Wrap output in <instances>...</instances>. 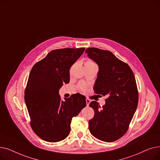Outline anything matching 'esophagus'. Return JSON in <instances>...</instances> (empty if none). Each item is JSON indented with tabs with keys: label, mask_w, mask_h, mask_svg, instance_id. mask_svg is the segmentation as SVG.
Segmentation results:
<instances>
[{
	"label": "esophagus",
	"mask_w": 160,
	"mask_h": 160,
	"mask_svg": "<svg viewBox=\"0 0 160 160\" xmlns=\"http://www.w3.org/2000/svg\"><path fill=\"white\" fill-rule=\"evenodd\" d=\"M86 105H87V106H88L89 105V103L91 102V100L89 98H86Z\"/></svg>",
	"instance_id": "obj_1"
}]
</instances>
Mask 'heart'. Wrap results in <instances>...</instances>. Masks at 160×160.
I'll use <instances>...</instances> for the list:
<instances>
[{
	"mask_svg": "<svg viewBox=\"0 0 160 160\" xmlns=\"http://www.w3.org/2000/svg\"><path fill=\"white\" fill-rule=\"evenodd\" d=\"M86 63H94L91 62V61H87V62L85 63V64H86ZM78 88H79L80 90L82 91H85L86 89V86L85 84H83V83H80V85H79Z\"/></svg>",
	"mask_w": 160,
	"mask_h": 160,
	"instance_id": "1",
	"label": "heart"
}]
</instances>
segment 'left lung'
Masks as SVG:
<instances>
[{
  "label": "left lung",
  "instance_id": "obj_1",
  "mask_svg": "<svg viewBox=\"0 0 160 160\" xmlns=\"http://www.w3.org/2000/svg\"><path fill=\"white\" fill-rule=\"evenodd\" d=\"M86 52L98 66L95 93L107 97L102 107L97 101L89 104L95 115L89 121V129L98 139L113 142L127 132L136 112L138 104L136 78L129 65L110 51L88 48Z\"/></svg>",
  "mask_w": 160,
  "mask_h": 160
}]
</instances>
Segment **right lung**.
Segmentation results:
<instances>
[{
    "label": "right lung",
    "instance_id": "right-lung-1",
    "mask_svg": "<svg viewBox=\"0 0 160 160\" xmlns=\"http://www.w3.org/2000/svg\"><path fill=\"white\" fill-rule=\"evenodd\" d=\"M84 48H61L50 51L33 66L24 91L30 125L44 141L55 142L65 139L73 117L86 106V97L77 93L61 99L63 83L70 80L69 69L84 52Z\"/></svg>",
    "mask_w": 160,
    "mask_h": 160
}]
</instances>
